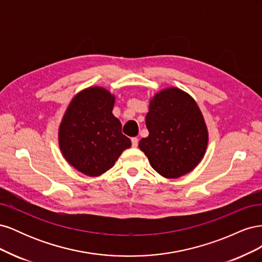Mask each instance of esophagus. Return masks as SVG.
Here are the masks:
<instances>
[{"label": "esophagus", "mask_w": 262, "mask_h": 262, "mask_svg": "<svg viewBox=\"0 0 262 262\" xmlns=\"http://www.w3.org/2000/svg\"><path fill=\"white\" fill-rule=\"evenodd\" d=\"M131 142H132V146H133V147H137V146H138V144H139L138 138H132V139H131Z\"/></svg>", "instance_id": "1"}]
</instances>
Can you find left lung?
<instances>
[{
    "mask_svg": "<svg viewBox=\"0 0 262 262\" xmlns=\"http://www.w3.org/2000/svg\"><path fill=\"white\" fill-rule=\"evenodd\" d=\"M148 137L140 149L153 169L176 179L193 170L207 152L209 131L196 101L178 87H167L149 100L145 118Z\"/></svg>",
    "mask_w": 262,
    "mask_h": 262,
    "instance_id": "1",
    "label": "left lung"
}]
</instances>
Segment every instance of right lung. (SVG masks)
<instances>
[{"instance_id":"add662e5","label":"right lung","mask_w":262,"mask_h":262,"mask_svg":"<svg viewBox=\"0 0 262 262\" xmlns=\"http://www.w3.org/2000/svg\"><path fill=\"white\" fill-rule=\"evenodd\" d=\"M116 97L105 87L91 86L71 100L59 125V146L66 161L90 177L109 170L131 146L113 114Z\"/></svg>"}]
</instances>
